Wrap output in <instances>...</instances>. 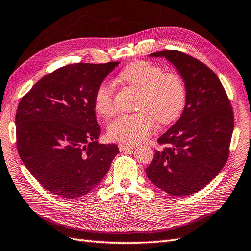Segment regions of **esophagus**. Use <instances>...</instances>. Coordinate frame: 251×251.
<instances>
[{
  "label": "esophagus",
  "mask_w": 251,
  "mask_h": 251,
  "mask_svg": "<svg viewBox=\"0 0 251 251\" xmlns=\"http://www.w3.org/2000/svg\"><path fill=\"white\" fill-rule=\"evenodd\" d=\"M134 147H135L134 145H130V144H119L120 151H127V150H131Z\"/></svg>",
  "instance_id": "obj_1"
}]
</instances>
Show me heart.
<instances>
[{"label": "heart", "mask_w": 251, "mask_h": 251, "mask_svg": "<svg viewBox=\"0 0 251 251\" xmlns=\"http://www.w3.org/2000/svg\"><path fill=\"white\" fill-rule=\"evenodd\" d=\"M120 77L141 91L137 113L121 114L107 126L112 141L134 144L144 141L152 132L155 119L162 124L176 121L184 109L186 86L176 74H165L160 66L149 62H134L122 70ZM95 109L104 117L114 111L113 88L102 83L96 90Z\"/></svg>", "instance_id": "obj_1"}]
</instances>
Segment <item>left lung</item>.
<instances>
[{"mask_svg":"<svg viewBox=\"0 0 251 251\" xmlns=\"http://www.w3.org/2000/svg\"><path fill=\"white\" fill-rule=\"evenodd\" d=\"M165 58L186 86L181 117L157 140L146 175L156 188L173 197L203 189L224 167L233 131V112L219 77L205 64L176 50L150 53Z\"/></svg>","mask_w":251,"mask_h":251,"instance_id":"8db88e82","label":"left lung"}]
</instances>
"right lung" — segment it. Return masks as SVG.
Listing matches in <instances>:
<instances>
[{"label": "right lung", "mask_w": 251, "mask_h": 251, "mask_svg": "<svg viewBox=\"0 0 251 251\" xmlns=\"http://www.w3.org/2000/svg\"><path fill=\"white\" fill-rule=\"evenodd\" d=\"M120 62L77 63L42 77L18 106L21 160L43 187L63 199L85 196L101 183L119 153L99 144L96 90Z\"/></svg>", "instance_id": "add662e5"}]
</instances>
